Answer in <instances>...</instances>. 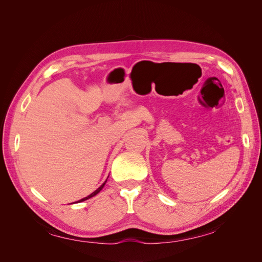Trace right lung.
<instances>
[{
	"instance_id": "1",
	"label": "right lung",
	"mask_w": 262,
	"mask_h": 262,
	"mask_svg": "<svg viewBox=\"0 0 262 262\" xmlns=\"http://www.w3.org/2000/svg\"><path fill=\"white\" fill-rule=\"evenodd\" d=\"M107 181V180H106ZM106 181L104 182V184H102L99 188H97L96 190H95L94 192H92L90 195H87V196H85V198H83V199H81V200H78V201H76V203H78V202H83V201H85V200H87V199H91V198H93L94 195H96L98 192H100V190L104 188V186H105V184H106Z\"/></svg>"
}]
</instances>
